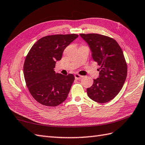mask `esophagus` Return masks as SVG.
I'll use <instances>...</instances> for the list:
<instances>
[{"instance_id":"1","label":"esophagus","mask_w":145,"mask_h":145,"mask_svg":"<svg viewBox=\"0 0 145 145\" xmlns=\"http://www.w3.org/2000/svg\"><path fill=\"white\" fill-rule=\"evenodd\" d=\"M75 78L76 80H80V79H81L82 78H83V76L80 75L79 74L76 73V74H75Z\"/></svg>"}]
</instances>
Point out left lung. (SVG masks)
<instances>
[{"label":"left lung","mask_w":145,"mask_h":145,"mask_svg":"<svg viewBox=\"0 0 145 145\" xmlns=\"http://www.w3.org/2000/svg\"><path fill=\"white\" fill-rule=\"evenodd\" d=\"M91 52L93 59L101 65L99 77L87 88L90 99L105 103L114 99L125 82L127 65L122 49L116 40L99 34H80Z\"/></svg>","instance_id":"left-lung-1"}]
</instances>
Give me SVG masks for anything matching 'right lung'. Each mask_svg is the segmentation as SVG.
<instances>
[{
  "instance_id": "1",
  "label": "right lung",
  "mask_w": 145,
  "mask_h": 145,
  "mask_svg": "<svg viewBox=\"0 0 145 145\" xmlns=\"http://www.w3.org/2000/svg\"><path fill=\"white\" fill-rule=\"evenodd\" d=\"M78 37L75 34L47 36L39 39L27 55L23 67L26 86L32 96L46 106H57L67 99L75 80L73 74L56 73L63 50Z\"/></svg>"
}]
</instances>
